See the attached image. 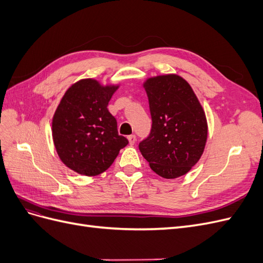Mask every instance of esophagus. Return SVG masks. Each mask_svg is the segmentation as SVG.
Here are the masks:
<instances>
[{"label": "esophagus", "mask_w": 263, "mask_h": 263, "mask_svg": "<svg viewBox=\"0 0 263 263\" xmlns=\"http://www.w3.org/2000/svg\"><path fill=\"white\" fill-rule=\"evenodd\" d=\"M127 138H128V141L130 145H135V142H136V136H135V135H129Z\"/></svg>", "instance_id": "34e87169"}]
</instances>
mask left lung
Masks as SVG:
<instances>
[{
	"instance_id": "8db88e82",
	"label": "left lung",
	"mask_w": 263,
	"mask_h": 263,
	"mask_svg": "<svg viewBox=\"0 0 263 263\" xmlns=\"http://www.w3.org/2000/svg\"><path fill=\"white\" fill-rule=\"evenodd\" d=\"M153 126L139 144L150 168L164 179L186 174L200 160L208 140V121L191 85L178 74L144 82Z\"/></svg>"
}]
</instances>
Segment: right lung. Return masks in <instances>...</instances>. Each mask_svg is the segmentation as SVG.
<instances>
[{
  "label": "right lung",
  "instance_id": "right-lung-1",
  "mask_svg": "<svg viewBox=\"0 0 263 263\" xmlns=\"http://www.w3.org/2000/svg\"><path fill=\"white\" fill-rule=\"evenodd\" d=\"M119 85L82 79L63 95L52 117V139L60 160L86 177L106 171L128 144L119 136L107 105Z\"/></svg>",
  "mask_w": 263,
  "mask_h": 263
}]
</instances>
